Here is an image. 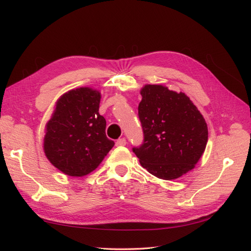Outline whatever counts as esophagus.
<instances>
[{
    "label": "esophagus",
    "instance_id": "34e87169",
    "mask_svg": "<svg viewBox=\"0 0 251 251\" xmlns=\"http://www.w3.org/2000/svg\"><path fill=\"white\" fill-rule=\"evenodd\" d=\"M126 144V140L125 138H119L117 141H116V146L117 147H124Z\"/></svg>",
    "mask_w": 251,
    "mask_h": 251
}]
</instances>
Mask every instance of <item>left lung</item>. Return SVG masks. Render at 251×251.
<instances>
[{"label": "left lung", "mask_w": 251, "mask_h": 251, "mask_svg": "<svg viewBox=\"0 0 251 251\" xmlns=\"http://www.w3.org/2000/svg\"><path fill=\"white\" fill-rule=\"evenodd\" d=\"M138 116L143 142L133 151L157 178L173 180L195 168L208 139L207 125L184 93L160 85L141 90Z\"/></svg>", "instance_id": "obj_1"}]
</instances>
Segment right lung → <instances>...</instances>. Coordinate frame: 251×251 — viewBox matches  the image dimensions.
Returning <instances> with one entry per match:
<instances>
[{"instance_id": "add662e5", "label": "right lung", "mask_w": 251, "mask_h": 251, "mask_svg": "<svg viewBox=\"0 0 251 251\" xmlns=\"http://www.w3.org/2000/svg\"><path fill=\"white\" fill-rule=\"evenodd\" d=\"M100 93L78 88L56 102L46 126L44 151L60 172L81 177L93 172L114 147L105 135V119L100 115Z\"/></svg>"}]
</instances>
